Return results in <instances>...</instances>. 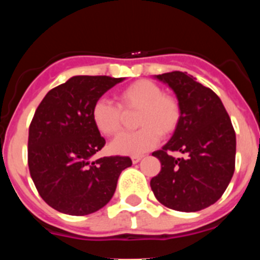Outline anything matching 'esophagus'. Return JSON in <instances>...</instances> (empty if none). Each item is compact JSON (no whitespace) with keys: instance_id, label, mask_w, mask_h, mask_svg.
Returning <instances> with one entry per match:
<instances>
[{"instance_id":"obj_1","label":"esophagus","mask_w":260,"mask_h":260,"mask_svg":"<svg viewBox=\"0 0 260 260\" xmlns=\"http://www.w3.org/2000/svg\"><path fill=\"white\" fill-rule=\"evenodd\" d=\"M142 159V156H132V162L133 164H138V162Z\"/></svg>"}]
</instances>
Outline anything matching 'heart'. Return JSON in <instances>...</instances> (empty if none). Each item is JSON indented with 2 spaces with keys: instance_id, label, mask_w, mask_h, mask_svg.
<instances>
[{
  "instance_id": "obj_1",
  "label": "heart",
  "mask_w": 260,
  "mask_h": 260,
  "mask_svg": "<svg viewBox=\"0 0 260 260\" xmlns=\"http://www.w3.org/2000/svg\"><path fill=\"white\" fill-rule=\"evenodd\" d=\"M118 105L106 99H98L91 107L90 117L94 127L107 137L122 131L125 114L136 115L137 131L124 133L111 143L112 152L117 154L137 156L153 148L159 137L169 138L179 129L182 109L179 99L164 93L156 83L140 79L124 86L117 93Z\"/></svg>"
}]
</instances>
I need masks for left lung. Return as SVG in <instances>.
Listing matches in <instances>:
<instances>
[{
  "instance_id": "left-lung-1",
  "label": "left lung",
  "mask_w": 260,
  "mask_h": 260,
  "mask_svg": "<svg viewBox=\"0 0 260 260\" xmlns=\"http://www.w3.org/2000/svg\"><path fill=\"white\" fill-rule=\"evenodd\" d=\"M176 94L182 109L180 127L171 140L152 156L161 171L151 188L166 208L193 212L216 203L235 170L237 138L232 120L219 96L187 73L156 75ZM185 154L175 159L170 151Z\"/></svg>"
}]
</instances>
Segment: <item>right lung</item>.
Listing matches in <instances>:
<instances>
[{
  "label": "right lung",
  "instance_id": "right-lung-1",
  "mask_svg": "<svg viewBox=\"0 0 260 260\" xmlns=\"http://www.w3.org/2000/svg\"><path fill=\"white\" fill-rule=\"evenodd\" d=\"M124 78L77 75L51 89L41 101L28 128L27 162L43 200L64 214L98 211L114 195L129 157L91 161L106 145L94 127L93 104Z\"/></svg>",
  "mask_w": 260,
  "mask_h": 260
}]
</instances>
